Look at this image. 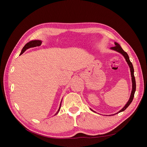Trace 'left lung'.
Returning <instances> with one entry per match:
<instances>
[{
	"label": "left lung",
	"instance_id": "obj_1",
	"mask_svg": "<svg viewBox=\"0 0 147 147\" xmlns=\"http://www.w3.org/2000/svg\"><path fill=\"white\" fill-rule=\"evenodd\" d=\"M114 44H115V46H114V47H111L110 49L113 50L114 51H117V52H118L119 53H121V54L124 57L126 61L127 62V64H128V65L129 67L130 71H131V80H132V91H131V96H130L129 99L128 101V102L126 103V104L124 105V107L121 110H119L118 112L115 113V114H118L119 113H121V112L124 111L128 107L129 105V104L131 103V102L132 101V100H133V98H134V94H135V92H136V78H135L134 74V67H133V65H132V63L129 60V56H128V54L125 51H124L123 50V49L121 48V46H120L118 43H117V42H115ZM90 110L96 113L94 111H93L92 109H90ZM113 115H115V114H113Z\"/></svg>",
	"mask_w": 147,
	"mask_h": 147
}]
</instances>
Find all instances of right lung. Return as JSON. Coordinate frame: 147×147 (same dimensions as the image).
<instances>
[{
  "label": "right lung",
  "instance_id": "obj_1",
  "mask_svg": "<svg viewBox=\"0 0 147 147\" xmlns=\"http://www.w3.org/2000/svg\"><path fill=\"white\" fill-rule=\"evenodd\" d=\"M42 42L41 40H32V41H30L29 43H26V44L24 45V46L23 47V48L22 49V51H21L20 54H21V55H22V54H23V53H24L26 50L28 49H29V48H31V47H36V46H40V45H42ZM61 101H62V100H61ZM61 102H60V107H59V109L58 111H57V113L55 114V115L57 114H58V113L59 112L60 110V108H61Z\"/></svg>",
  "mask_w": 147,
  "mask_h": 147
}]
</instances>
